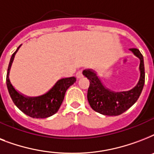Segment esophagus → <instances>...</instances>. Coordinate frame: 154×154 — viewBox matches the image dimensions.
I'll return each mask as SVG.
<instances>
[{"label":"esophagus","instance_id":"34e87169","mask_svg":"<svg viewBox=\"0 0 154 154\" xmlns=\"http://www.w3.org/2000/svg\"><path fill=\"white\" fill-rule=\"evenodd\" d=\"M76 77H77V79H80V78H82L83 77V73H82V71H78L77 72V74H76Z\"/></svg>","mask_w":154,"mask_h":154}]
</instances>
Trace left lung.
Listing matches in <instances>:
<instances>
[{"instance_id":"obj_1","label":"left lung","mask_w":154,"mask_h":154,"mask_svg":"<svg viewBox=\"0 0 154 154\" xmlns=\"http://www.w3.org/2000/svg\"><path fill=\"white\" fill-rule=\"evenodd\" d=\"M129 50L140 59V78L136 86L129 91H112L102 84L94 70L83 71V75L89 80L87 98L94 111L106 116H117L129 109L139 98L145 84L143 56L137 49Z\"/></svg>"}]
</instances>
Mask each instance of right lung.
Wrapping results in <instances>:
<instances>
[{"mask_svg": "<svg viewBox=\"0 0 154 154\" xmlns=\"http://www.w3.org/2000/svg\"><path fill=\"white\" fill-rule=\"evenodd\" d=\"M20 45L13 53L8 64L6 84L9 95L16 106L28 116L33 118H46L50 117L58 111L64 100L65 92L69 86L74 84L76 77H71L59 80L50 90L42 96L27 97L23 95L16 90L9 80L11 66Z\"/></svg>", "mask_w": 154, "mask_h": 154, "instance_id": "obj_1", "label": "right lung"}]
</instances>
